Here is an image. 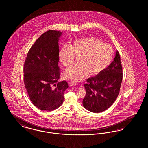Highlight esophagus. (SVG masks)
Here are the masks:
<instances>
[{
	"mask_svg": "<svg viewBox=\"0 0 148 148\" xmlns=\"http://www.w3.org/2000/svg\"><path fill=\"white\" fill-rule=\"evenodd\" d=\"M77 85V83L73 81H71L69 82V86H73V85Z\"/></svg>",
	"mask_w": 148,
	"mask_h": 148,
	"instance_id": "obj_1",
	"label": "esophagus"
}]
</instances>
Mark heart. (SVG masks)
Segmentation results:
<instances>
[{"mask_svg": "<svg viewBox=\"0 0 148 148\" xmlns=\"http://www.w3.org/2000/svg\"><path fill=\"white\" fill-rule=\"evenodd\" d=\"M78 58L79 64L65 71L66 79L81 81L89 73L95 75L106 69L114 58L112 47L98 38L88 37L74 40L71 46L65 45L60 50L59 58L65 67L75 63Z\"/></svg>", "mask_w": 148, "mask_h": 148, "instance_id": "1", "label": "heart"}]
</instances>
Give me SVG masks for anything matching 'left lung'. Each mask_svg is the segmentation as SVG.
<instances>
[{
  "mask_svg": "<svg viewBox=\"0 0 148 148\" xmlns=\"http://www.w3.org/2000/svg\"><path fill=\"white\" fill-rule=\"evenodd\" d=\"M123 79V68L118 51L110 65L100 73L86 80L83 104L92 113L105 111L117 98Z\"/></svg>",
  "mask_w": 148,
  "mask_h": 148,
  "instance_id": "8db88e82",
  "label": "left lung"
}]
</instances>
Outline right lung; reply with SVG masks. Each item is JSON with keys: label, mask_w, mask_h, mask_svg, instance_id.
I'll use <instances>...</instances> for the list:
<instances>
[{"label": "right lung", "mask_w": 148, "mask_h": 148, "mask_svg": "<svg viewBox=\"0 0 148 148\" xmlns=\"http://www.w3.org/2000/svg\"><path fill=\"white\" fill-rule=\"evenodd\" d=\"M62 33L48 30L43 33L29 50L24 64V83L29 98L38 109L51 111L63 102L69 85L60 78L58 41Z\"/></svg>", "instance_id": "add662e5"}]
</instances>
